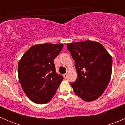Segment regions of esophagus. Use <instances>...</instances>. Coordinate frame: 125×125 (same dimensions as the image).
I'll return each mask as SVG.
<instances>
[{
    "label": "esophagus",
    "instance_id": "1",
    "mask_svg": "<svg viewBox=\"0 0 125 125\" xmlns=\"http://www.w3.org/2000/svg\"><path fill=\"white\" fill-rule=\"evenodd\" d=\"M63 76H64V78L65 79H66V78H67V77H68V74H67V73L64 74Z\"/></svg>",
    "mask_w": 125,
    "mask_h": 125
}]
</instances>
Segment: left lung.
Masks as SVG:
<instances>
[{
	"mask_svg": "<svg viewBox=\"0 0 125 125\" xmlns=\"http://www.w3.org/2000/svg\"><path fill=\"white\" fill-rule=\"evenodd\" d=\"M78 78L71 83L74 92L85 101H92L102 95L111 76L112 57L98 42L85 41L67 45Z\"/></svg>",
	"mask_w": 125,
	"mask_h": 125,
	"instance_id": "obj_1",
	"label": "left lung"
}]
</instances>
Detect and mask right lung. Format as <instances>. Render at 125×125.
Wrapping results in <instances>:
<instances>
[{"label": "right lung", "instance_id": "obj_1", "mask_svg": "<svg viewBox=\"0 0 125 125\" xmlns=\"http://www.w3.org/2000/svg\"><path fill=\"white\" fill-rule=\"evenodd\" d=\"M64 45H34L23 55L18 64L19 80L27 97L37 104L49 102L56 94L63 76L54 63Z\"/></svg>", "mask_w": 125, "mask_h": 125}]
</instances>
